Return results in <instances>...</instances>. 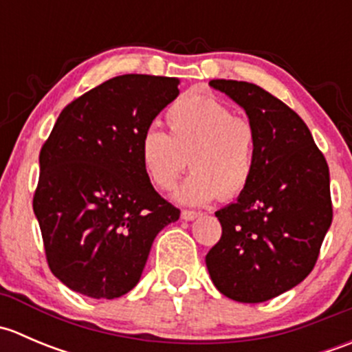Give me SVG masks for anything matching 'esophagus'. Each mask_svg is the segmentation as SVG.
Listing matches in <instances>:
<instances>
[{
    "label": "esophagus",
    "mask_w": 352,
    "mask_h": 352,
    "mask_svg": "<svg viewBox=\"0 0 352 352\" xmlns=\"http://www.w3.org/2000/svg\"><path fill=\"white\" fill-rule=\"evenodd\" d=\"M199 216V212L196 211H187V209H184L182 212H180V218L186 219V221H192V219H196Z\"/></svg>",
    "instance_id": "34e87169"
}]
</instances>
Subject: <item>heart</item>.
Returning <instances> with one entry per match:
<instances>
[{
    "label": "heart",
    "instance_id": "b5f03b06",
    "mask_svg": "<svg viewBox=\"0 0 352 352\" xmlns=\"http://www.w3.org/2000/svg\"><path fill=\"white\" fill-rule=\"evenodd\" d=\"M168 134L146 129L140 140L144 173L158 189H170L187 165L194 170L175 190L182 204L235 199L255 172L257 136L252 122L211 95L187 94L165 113Z\"/></svg>",
    "mask_w": 352,
    "mask_h": 352
}]
</instances>
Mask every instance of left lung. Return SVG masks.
<instances>
[{
  "label": "left lung",
  "mask_w": 352,
  "mask_h": 352,
  "mask_svg": "<svg viewBox=\"0 0 352 352\" xmlns=\"http://www.w3.org/2000/svg\"><path fill=\"white\" fill-rule=\"evenodd\" d=\"M247 113L255 172L236 202L216 211L221 239L206 255L219 293L262 303L311 272L332 223L329 165L294 110L254 83L211 80Z\"/></svg>",
  "instance_id": "1"
}]
</instances>
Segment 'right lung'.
Returning a JSON list of instances; mask_svg holds the SVG:
<instances>
[{"label": "right lung", "mask_w": 352, "mask_h": 352, "mask_svg": "<svg viewBox=\"0 0 352 352\" xmlns=\"http://www.w3.org/2000/svg\"><path fill=\"white\" fill-rule=\"evenodd\" d=\"M177 78L122 74L63 109L38 156L34 212L52 274L113 300L140 281L155 236L180 211L151 186L140 140L179 95Z\"/></svg>", "instance_id": "right-lung-1"}]
</instances>
